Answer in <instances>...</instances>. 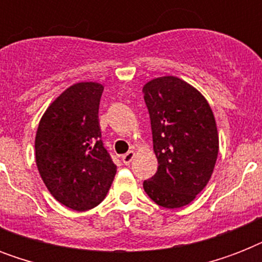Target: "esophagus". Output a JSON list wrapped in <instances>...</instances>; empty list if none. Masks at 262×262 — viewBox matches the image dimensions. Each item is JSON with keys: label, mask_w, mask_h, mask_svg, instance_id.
Here are the masks:
<instances>
[{"label": "esophagus", "mask_w": 262, "mask_h": 262, "mask_svg": "<svg viewBox=\"0 0 262 262\" xmlns=\"http://www.w3.org/2000/svg\"><path fill=\"white\" fill-rule=\"evenodd\" d=\"M135 159V152L133 151H129L127 154H125V155L122 156V162L123 164H130L132 163V160Z\"/></svg>", "instance_id": "34e87169"}]
</instances>
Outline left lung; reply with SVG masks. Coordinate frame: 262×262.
<instances>
[{"instance_id":"1","label":"left lung","mask_w":262,"mask_h":262,"mask_svg":"<svg viewBox=\"0 0 262 262\" xmlns=\"http://www.w3.org/2000/svg\"><path fill=\"white\" fill-rule=\"evenodd\" d=\"M143 92L158 159V171L144 181V190L160 207H185L207 186L215 168V117L201 92L175 76L148 81Z\"/></svg>"}]
</instances>
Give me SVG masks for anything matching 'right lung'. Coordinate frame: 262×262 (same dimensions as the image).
Listing matches in <instances>:
<instances>
[{
  "label": "right lung",
  "instance_id": "right-lung-1",
  "mask_svg": "<svg viewBox=\"0 0 262 262\" xmlns=\"http://www.w3.org/2000/svg\"><path fill=\"white\" fill-rule=\"evenodd\" d=\"M102 92V84L94 81L67 88L47 107L35 137L43 182L57 201L73 211H88L102 203L117 172L100 139Z\"/></svg>",
  "mask_w": 262,
  "mask_h": 262
}]
</instances>
